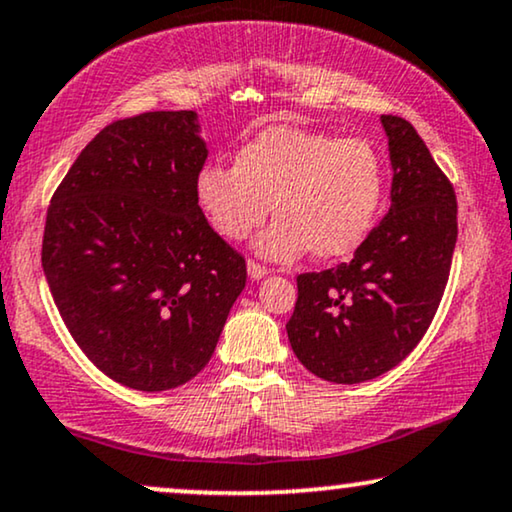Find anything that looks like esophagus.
I'll return each instance as SVG.
<instances>
[{"mask_svg": "<svg viewBox=\"0 0 512 512\" xmlns=\"http://www.w3.org/2000/svg\"><path fill=\"white\" fill-rule=\"evenodd\" d=\"M247 270H249L251 280H263V277L268 275V268H265V265H261V263H256V261H249Z\"/></svg>", "mask_w": 512, "mask_h": 512, "instance_id": "34e87169", "label": "esophagus"}]
</instances>
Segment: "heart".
<instances>
[{"mask_svg":"<svg viewBox=\"0 0 512 512\" xmlns=\"http://www.w3.org/2000/svg\"><path fill=\"white\" fill-rule=\"evenodd\" d=\"M195 195L223 240L242 242L268 216L258 251L291 261L310 249L320 261L360 247L386 195V164L364 138L270 126L235 152L232 167L199 169Z\"/></svg>","mask_w":512,"mask_h":512,"instance_id":"heart-1","label":"heart"}]
</instances>
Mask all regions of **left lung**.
<instances>
[{
	"label": "left lung",
	"instance_id": "8db88e82",
	"mask_svg": "<svg viewBox=\"0 0 512 512\" xmlns=\"http://www.w3.org/2000/svg\"><path fill=\"white\" fill-rule=\"evenodd\" d=\"M393 162L390 211L353 261L296 277L287 322L301 364L331 383L371 381L426 336L447 287L456 235L454 185L407 119L381 115Z\"/></svg>",
	"mask_w": 512,
	"mask_h": 512
}]
</instances>
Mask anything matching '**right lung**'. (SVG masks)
I'll use <instances>...</instances> for the list:
<instances>
[{"label":"right lung","instance_id":"add662e5","mask_svg":"<svg viewBox=\"0 0 512 512\" xmlns=\"http://www.w3.org/2000/svg\"><path fill=\"white\" fill-rule=\"evenodd\" d=\"M192 110L115 119L53 192L42 268L70 336L94 367L143 393L207 367L247 261L195 195L207 145Z\"/></svg>","mask_w":512,"mask_h":512}]
</instances>
